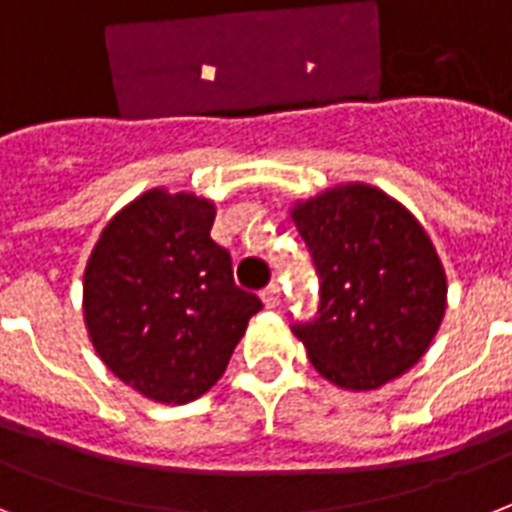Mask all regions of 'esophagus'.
Listing matches in <instances>:
<instances>
[{"label":"esophagus","mask_w":512,"mask_h":512,"mask_svg":"<svg viewBox=\"0 0 512 512\" xmlns=\"http://www.w3.org/2000/svg\"><path fill=\"white\" fill-rule=\"evenodd\" d=\"M279 300H282V287H279V284H276V282L268 284V287H265V290H263L265 308H276V306H279Z\"/></svg>","instance_id":"1"}]
</instances>
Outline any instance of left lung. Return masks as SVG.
<instances>
[{"mask_svg":"<svg viewBox=\"0 0 512 512\" xmlns=\"http://www.w3.org/2000/svg\"><path fill=\"white\" fill-rule=\"evenodd\" d=\"M290 217L319 273L317 317L295 325L319 376L373 392L408 373L446 314V268L424 225L365 182L295 201Z\"/></svg>","mask_w":512,"mask_h":512,"instance_id":"1","label":"left lung"}]
</instances>
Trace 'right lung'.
I'll return each mask as SVG.
<instances>
[{"mask_svg":"<svg viewBox=\"0 0 512 512\" xmlns=\"http://www.w3.org/2000/svg\"><path fill=\"white\" fill-rule=\"evenodd\" d=\"M214 201L152 187L104 225L83 273L101 362L152 403L185 405L222 378L260 298L233 282Z\"/></svg>","mask_w":512,"mask_h":512,"instance_id":"right-lung-1","label":"right lung"}]
</instances>
